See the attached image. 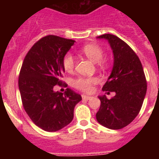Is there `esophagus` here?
Here are the masks:
<instances>
[{"mask_svg": "<svg viewBox=\"0 0 159 159\" xmlns=\"http://www.w3.org/2000/svg\"><path fill=\"white\" fill-rule=\"evenodd\" d=\"M92 98V96H88V95H82V99H84V100H89V99H91Z\"/></svg>", "mask_w": 159, "mask_h": 159, "instance_id": "obj_1", "label": "esophagus"}]
</instances>
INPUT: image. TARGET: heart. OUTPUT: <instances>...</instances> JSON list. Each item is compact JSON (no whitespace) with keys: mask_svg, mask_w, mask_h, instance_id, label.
<instances>
[{"mask_svg":"<svg viewBox=\"0 0 159 159\" xmlns=\"http://www.w3.org/2000/svg\"><path fill=\"white\" fill-rule=\"evenodd\" d=\"M82 52L84 53L90 60L94 63H98L99 65L103 66L105 61L102 60L103 57V51L102 48L97 44L91 43L87 44L82 48ZM75 65V60L71 53H67L64 56L63 60V66L65 71H71ZM97 82V79L95 77H79L73 80V86L75 87L77 89L81 90L83 92H90L92 90V85Z\"/></svg>","mask_w":159,"mask_h":159,"instance_id":"1","label":"heart"}]
</instances>
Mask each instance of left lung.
<instances>
[{
	"instance_id": "8db88e82",
	"label": "left lung",
	"mask_w": 159,
	"mask_h": 159,
	"mask_svg": "<svg viewBox=\"0 0 159 159\" xmlns=\"http://www.w3.org/2000/svg\"><path fill=\"white\" fill-rule=\"evenodd\" d=\"M97 38L107 40L114 56L111 72L102 90L116 95L111 99L105 95L98 96L101 104L96 119L107 128L122 129L139 113L147 93L146 77L139 59L127 43L111 34Z\"/></svg>"
}]
</instances>
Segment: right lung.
Returning a JSON list of instances; mask_svg holds the SVG:
<instances>
[{
	"instance_id": "1",
	"label": "right lung",
	"mask_w": 159,
	"mask_h": 159,
	"mask_svg": "<svg viewBox=\"0 0 159 159\" xmlns=\"http://www.w3.org/2000/svg\"><path fill=\"white\" fill-rule=\"evenodd\" d=\"M75 42L53 35L44 36L32 46L22 64L18 86L24 108L45 131H57L69 124L75 105L82 100L69 88L64 94L53 90L62 84L63 60Z\"/></svg>"
}]
</instances>
